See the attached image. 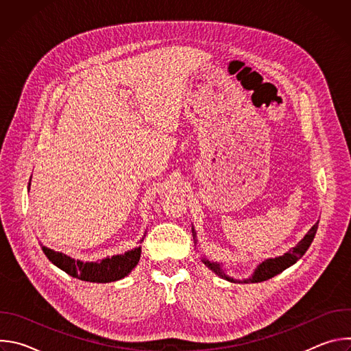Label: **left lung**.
Masks as SVG:
<instances>
[{
  "label": "left lung",
  "mask_w": 351,
  "mask_h": 351,
  "mask_svg": "<svg viewBox=\"0 0 351 351\" xmlns=\"http://www.w3.org/2000/svg\"><path fill=\"white\" fill-rule=\"evenodd\" d=\"M319 222V221H318ZM318 222L307 232V234L300 240L297 243L295 247H293L291 250H289L287 253H285L283 256H279V257H275V258H268L265 261H263L254 271V274L252 275V278L248 279H243V280H237V279H233L230 276H228L225 274V271L222 269V264H218V263H214V261H210L207 258H203V263L213 271L215 272L218 276L229 280V282H239V283H258V282H264V280H268L271 278H274L275 275L280 274L282 271H285L286 268L291 267L293 264H295L300 258H302L306 252L308 250V247L311 245L314 237H315V233H317V229H318ZM193 232V239L194 241L195 240V230L194 228L191 229Z\"/></svg>",
  "instance_id": "8db88e82"
}]
</instances>
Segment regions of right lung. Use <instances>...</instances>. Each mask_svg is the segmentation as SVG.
<instances>
[{
	"instance_id": "obj_1",
	"label": "right lung",
	"mask_w": 351,
	"mask_h": 351,
	"mask_svg": "<svg viewBox=\"0 0 351 351\" xmlns=\"http://www.w3.org/2000/svg\"><path fill=\"white\" fill-rule=\"evenodd\" d=\"M144 237L140 241H143ZM43 253L56 267L76 279L94 283H108L119 280L132 272V269L138 264L141 247H136L133 250H129L125 254L107 257L97 263H83L64 253L54 252V250L45 245H43Z\"/></svg>"
}]
</instances>
